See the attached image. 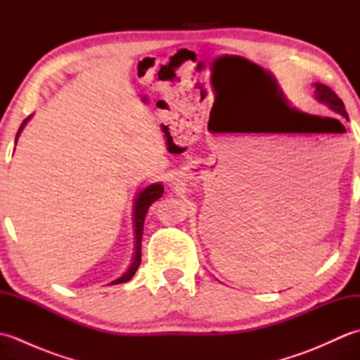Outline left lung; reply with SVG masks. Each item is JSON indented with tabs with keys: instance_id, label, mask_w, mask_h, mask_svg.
Segmentation results:
<instances>
[{
	"instance_id": "left-lung-1",
	"label": "left lung",
	"mask_w": 360,
	"mask_h": 360,
	"mask_svg": "<svg viewBox=\"0 0 360 360\" xmlns=\"http://www.w3.org/2000/svg\"><path fill=\"white\" fill-rule=\"evenodd\" d=\"M314 94H316V101L322 105H326L333 112L339 114L343 119H348V112L345 111V105L338 97V94L328 88L326 85H322V83H314Z\"/></svg>"
}]
</instances>
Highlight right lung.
<instances>
[{"label":"right lung","mask_w":360,"mask_h":360,"mask_svg":"<svg viewBox=\"0 0 360 360\" xmlns=\"http://www.w3.org/2000/svg\"><path fill=\"white\" fill-rule=\"evenodd\" d=\"M29 116L25 120H22V124L18 129L17 137H15V145L18 142V137L21 134L22 129H25L26 124L30 120ZM164 193V186L160 184V182H153V184L143 187L139 193L136 195L134 198V204H133V229H134V254L131 258V264L128 266V269L125 274H122L119 278L112 280L110 285H119V283H127L133 278V275L136 274L137 267L141 264V244H142V235H143V221H145V215H147V212L150 209V205L158 201L160 196Z\"/></svg>","instance_id":"add662e5"}]
</instances>
